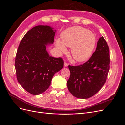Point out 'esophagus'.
<instances>
[{
  "label": "esophagus",
  "instance_id": "esophagus-1",
  "mask_svg": "<svg viewBox=\"0 0 125 125\" xmlns=\"http://www.w3.org/2000/svg\"><path fill=\"white\" fill-rule=\"evenodd\" d=\"M63 66L65 67H67L68 66V63H67L66 62H65L63 64Z\"/></svg>",
  "mask_w": 125,
  "mask_h": 125
}]
</instances>
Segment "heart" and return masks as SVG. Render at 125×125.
Returning a JSON list of instances; mask_svg holds the SVG:
<instances>
[{
    "label": "heart",
    "mask_w": 125,
    "mask_h": 125,
    "mask_svg": "<svg viewBox=\"0 0 125 125\" xmlns=\"http://www.w3.org/2000/svg\"><path fill=\"white\" fill-rule=\"evenodd\" d=\"M96 44L94 34L79 26H75L65 30L61 35V41L57 40L56 46L62 52H66L65 46L71 47V54L78 62L88 60L91 55Z\"/></svg>",
    "instance_id": "heart-1"
}]
</instances>
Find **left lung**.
I'll return each mask as SVG.
<instances>
[{"instance_id": "obj_1", "label": "left lung", "mask_w": 125, "mask_h": 125, "mask_svg": "<svg viewBox=\"0 0 125 125\" xmlns=\"http://www.w3.org/2000/svg\"><path fill=\"white\" fill-rule=\"evenodd\" d=\"M109 62V48L102 36L97 42L95 52L88 62L80 66H68L70 76L67 85L69 91L81 99L95 95L106 80Z\"/></svg>"}]
</instances>
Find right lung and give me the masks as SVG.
Returning <instances> with one entry per match:
<instances>
[{
  "instance_id": "1",
  "label": "right lung",
  "mask_w": 125,
  "mask_h": 125,
  "mask_svg": "<svg viewBox=\"0 0 125 125\" xmlns=\"http://www.w3.org/2000/svg\"><path fill=\"white\" fill-rule=\"evenodd\" d=\"M56 32L50 26H36L25 34L19 46L15 60L17 80L33 95L44 93L63 67L61 58L50 56L46 51V46L54 43Z\"/></svg>"
}]
</instances>
